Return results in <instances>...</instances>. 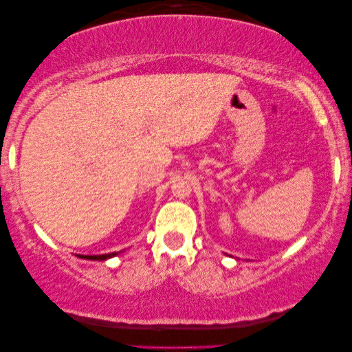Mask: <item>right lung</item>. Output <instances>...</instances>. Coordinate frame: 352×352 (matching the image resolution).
Returning a JSON list of instances; mask_svg holds the SVG:
<instances>
[{"instance_id": "1", "label": "right lung", "mask_w": 352, "mask_h": 352, "mask_svg": "<svg viewBox=\"0 0 352 352\" xmlns=\"http://www.w3.org/2000/svg\"><path fill=\"white\" fill-rule=\"evenodd\" d=\"M118 253H109V254H93V256H88V254H80V258H85V259H93V261H105V259L109 258H113L117 256Z\"/></svg>"}]
</instances>
